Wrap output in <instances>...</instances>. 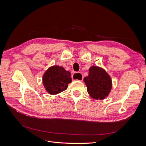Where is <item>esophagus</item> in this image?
Segmentation results:
<instances>
[{
	"mask_svg": "<svg viewBox=\"0 0 146 146\" xmlns=\"http://www.w3.org/2000/svg\"><path fill=\"white\" fill-rule=\"evenodd\" d=\"M72 78L73 80L83 81V76L80 72H76L73 74V75L72 76Z\"/></svg>",
	"mask_w": 146,
	"mask_h": 146,
	"instance_id": "34e87169",
	"label": "esophagus"
}]
</instances>
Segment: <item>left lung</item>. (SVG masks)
Wrapping results in <instances>:
<instances>
[{"label":"left lung","instance_id":"obj_1","mask_svg":"<svg viewBox=\"0 0 146 146\" xmlns=\"http://www.w3.org/2000/svg\"><path fill=\"white\" fill-rule=\"evenodd\" d=\"M88 94L96 100H102L108 96L112 82L108 74L102 68L93 66L89 69L88 76L84 78Z\"/></svg>","mask_w":146,"mask_h":146}]
</instances>
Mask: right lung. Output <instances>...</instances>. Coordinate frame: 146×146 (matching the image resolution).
Instances as JSON below:
<instances>
[{
	"label": "right lung",
	"instance_id": "add662e5",
	"mask_svg": "<svg viewBox=\"0 0 146 146\" xmlns=\"http://www.w3.org/2000/svg\"><path fill=\"white\" fill-rule=\"evenodd\" d=\"M72 82L70 72L62 66H53L48 68L42 77V83L46 90L50 94H59L67 89Z\"/></svg>",
	"mask_w": 146,
	"mask_h": 146
}]
</instances>
